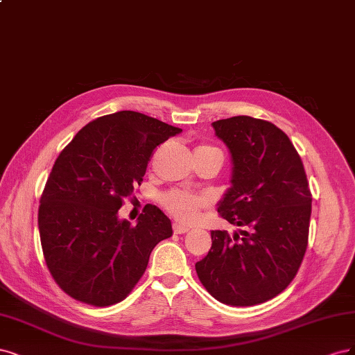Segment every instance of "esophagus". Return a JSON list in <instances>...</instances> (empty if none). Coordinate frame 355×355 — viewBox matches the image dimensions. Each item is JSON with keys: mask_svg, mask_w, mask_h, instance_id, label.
<instances>
[{"mask_svg": "<svg viewBox=\"0 0 355 355\" xmlns=\"http://www.w3.org/2000/svg\"><path fill=\"white\" fill-rule=\"evenodd\" d=\"M189 230H190V227H186V225H182V224H180V223H175V224H174V233H175V234L187 233Z\"/></svg>", "mask_w": 355, "mask_h": 355, "instance_id": "1", "label": "esophagus"}]
</instances>
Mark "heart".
Returning <instances> with one entry per match:
<instances>
[{
	"label": "heart",
	"instance_id": "heart-1",
	"mask_svg": "<svg viewBox=\"0 0 355 355\" xmlns=\"http://www.w3.org/2000/svg\"><path fill=\"white\" fill-rule=\"evenodd\" d=\"M207 147V146H202ZM165 208L182 223H194L199 220L200 209L205 208L207 200L198 194L182 190H173L164 196Z\"/></svg>",
	"mask_w": 355,
	"mask_h": 355
}]
</instances>
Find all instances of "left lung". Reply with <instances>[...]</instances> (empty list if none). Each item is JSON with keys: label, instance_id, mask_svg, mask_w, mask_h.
<instances>
[{"label": "left lung", "instance_id": "8db88e82", "mask_svg": "<svg viewBox=\"0 0 355 355\" xmlns=\"http://www.w3.org/2000/svg\"><path fill=\"white\" fill-rule=\"evenodd\" d=\"M232 155V187L218 202L233 236L212 230L199 280L216 301L234 306L266 302L288 288L308 245L311 191L301 157L276 125L250 116L212 122Z\"/></svg>", "mask_w": 355, "mask_h": 355}]
</instances>
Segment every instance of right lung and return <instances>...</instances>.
I'll return each mask as SVG.
<instances>
[{
  "mask_svg": "<svg viewBox=\"0 0 355 355\" xmlns=\"http://www.w3.org/2000/svg\"><path fill=\"white\" fill-rule=\"evenodd\" d=\"M181 130L132 110L87 123L67 144L42 191L38 228L53 279L73 300L107 306L127 298L153 248L173 236L168 216L146 205L135 225L123 199L141 184L155 148Z\"/></svg>",
  "mask_w": 355,
  "mask_h": 355,
  "instance_id": "1",
  "label": "right lung"
}]
</instances>
